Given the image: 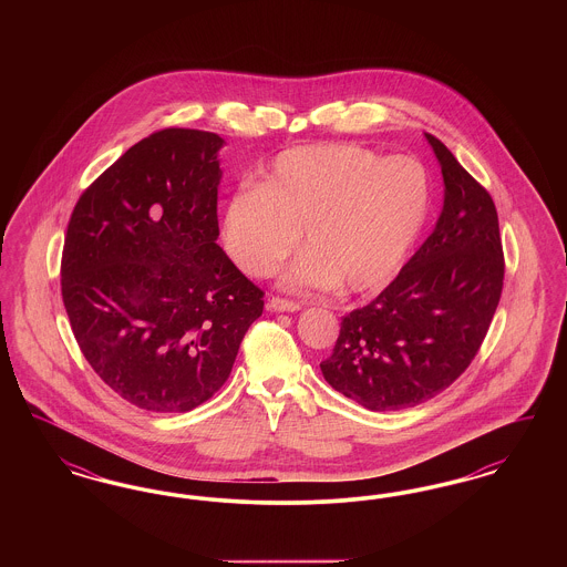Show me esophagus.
<instances>
[{"mask_svg":"<svg viewBox=\"0 0 567 567\" xmlns=\"http://www.w3.org/2000/svg\"><path fill=\"white\" fill-rule=\"evenodd\" d=\"M268 306H270V310H274V312H297V310H301L299 301H291V299L278 296L271 297Z\"/></svg>","mask_w":567,"mask_h":567,"instance_id":"34e87169","label":"esophagus"}]
</instances>
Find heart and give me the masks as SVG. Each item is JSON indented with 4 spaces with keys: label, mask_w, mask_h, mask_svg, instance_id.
Segmentation results:
<instances>
[{
    "label": "heart",
    "mask_w": 567,
    "mask_h": 567,
    "mask_svg": "<svg viewBox=\"0 0 567 567\" xmlns=\"http://www.w3.org/2000/svg\"><path fill=\"white\" fill-rule=\"evenodd\" d=\"M430 178L410 157L384 159L357 144H312L280 153L259 187L234 190L223 210V238L252 276H270L308 248L285 285L351 293L382 289L404 264L430 213Z\"/></svg>",
    "instance_id": "1"
}]
</instances>
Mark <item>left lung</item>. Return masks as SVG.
Here are the masks:
<instances>
[{"label":"left lung","instance_id":"obj_1","mask_svg":"<svg viewBox=\"0 0 567 567\" xmlns=\"http://www.w3.org/2000/svg\"><path fill=\"white\" fill-rule=\"evenodd\" d=\"M444 208L389 287L340 324L324 380L374 410L423 404L457 380L485 340L504 287L499 220L488 190L432 134Z\"/></svg>","mask_w":567,"mask_h":567}]
</instances>
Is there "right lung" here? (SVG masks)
<instances>
[{
    "mask_svg": "<svg viewBox=\"0 0 567 567\" xmlns=\"http://www.w3.org/2000/svg\"><path fill=\"white\" fill-rule=\"evenodd\" d=\"M213 132L140 140L82 190L68 223L61 296L84 359L125 402L189 412L231 374L264 291L216 244Z\"/></svg>",
    "mask_w": 567,
    "mask_h": 567,
    "instance_id": "add662e5",
    "label": "right lung"
}]
</instances>
